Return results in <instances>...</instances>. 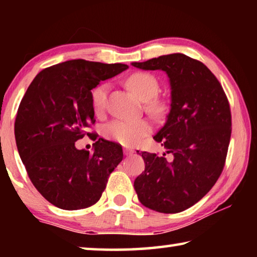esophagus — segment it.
<instances>
[{"instance_id":"esophagus-1","label":"esophagus","mask_w":257,"mask_h":257,"mask_svg":"<svg viewBox=\"0 0 257 257\" xmlns=\"http://www.w3.org/2000/svg\"><path fill=\"white\" fill-rule=\"evenodd\" d=\"M123 153H124V155L129 156V155H133L135 153V151L134 150H130V149H124L123 150Z\"/></svg>"}]
</instances>
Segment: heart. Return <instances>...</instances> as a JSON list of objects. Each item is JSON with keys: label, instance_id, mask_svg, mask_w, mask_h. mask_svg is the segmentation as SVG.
<instances>
[{"label": "heart", "instance_id": "b5f03b06", "mask_svg": "<svg viewBox=\"0 0 257 257\" xmlns=\"http://www.w3.org/2000/svg\"><path fill=\"white\" fill-rule=\"evenodd\" d=\"M127 85L142 101L146 102V110L153 114H160L163 111L162 102L155 99L159 94L160 85L154 75L150 72L138 71L130 75ZM108 82H102L92 92V104L96 112H102L106 106ZM152 132V124L147 120H124L115 119L103 127V136L125 146H136L142 139Z\"/></svg>", "mask_w": 257, "mask_h": 257}]
</instances>
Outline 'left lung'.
Listing matches in <instances>:
<instances>
[{
	"mask_svg": "<svg viewBox=\"0 0 257 257\" xmlns=\"http://www.w3.org/2000/svg\"><path fill=\"white\" fill-rule=\"evenodd\" d=\"M163 70L170 79L171 108L155 135L172 161L142 152L145 170L134 182L139 202L161 213H179L202 199L222 172L231 136V112L222 86L201 61L181 53L134 62Z\"/></svg>",
	"mask_w": 257,
	"mask_h": 257,
	"instance_id": "8db88e82",
	"label": "left lung"
}]
</instances>
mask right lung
Returning <instances> with one entry per match:
<instances>
[{
	"mask_svg": "<svg viewBox=\"0 0 257 257\" xmlns=\"http://www.w3.org/2000/svg\"><path fill=\"white\" fill-rule=\"evenodd\" d=\"M127 64L82 59L45 68L21 99L15 122L17 147L42 196L62 210H81L101 198L108 177L123 158L122 147L99 138L94 153L77 150L95 123L92 89Z\"/></svg>",
	"mask_w": 257,
	"mask_h": 257,
	"instance_id": "1",
	"label": "right lung"
}]
</instances>
